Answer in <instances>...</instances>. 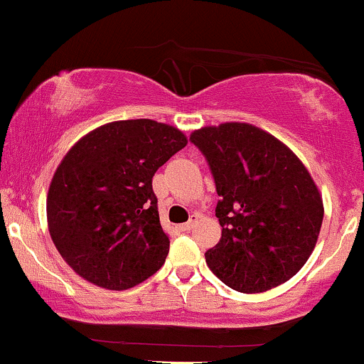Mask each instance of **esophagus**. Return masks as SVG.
Listing matches in <instances>:
<instances>
[{"mask_svg":"<svg viewBox=\"0 0 364 364\" xmlns=\"http://www.w3.org/2000/svg\"><path fill=\"white\" fill-rule=\"evenodd\" d=\"M198 219H200V215L198 214H193V215L190 217V220H188L186 224L179 225V229H181V231H190V229H193L195 225H196V223H198Z\"/></svg>","mask_w":364,"mask_h":364,"instance_id":"obj_1","label":"esophagus"}]
</instances>
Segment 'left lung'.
<instances>
[{
	"label": "left lung",
	"mask_w": 364,
	"mask_h": 364,
	"mask_svg": "<svg viewBox=\"0 0 364 364\" xmlns=\"http://www.w3.org/2000/svg\"><path fill=\"white\" fill-rule=\"evenodd\" d=\"M215 179L219 243L208 269L231 289L263 292L301 270L318 241L323 200L310 171L265 129L228 121L195 129Z\"/></svg>",
	"instance_id": "obj_1"
}]
</instances>
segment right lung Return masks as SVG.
<instances>
[{
    "label": "right lung",
    "instance_id": "add662e5",
    "mask_svg": "<svg viewBox=\"0 0 364 364\" xmlns=\"http://www.w3.org/2000/svg\"><path fill=\"white\" fill-rule=\"evenodd\" d=\"M186 144L171 124L121 119L92 129L65 154L49 183L46 215L53 243L75 274L123 291L164 265L169 236L152 178Z\"/></svg>",
    "mask_w": 364,
    "mask_h": 364
}]
</instances>
